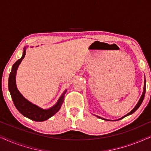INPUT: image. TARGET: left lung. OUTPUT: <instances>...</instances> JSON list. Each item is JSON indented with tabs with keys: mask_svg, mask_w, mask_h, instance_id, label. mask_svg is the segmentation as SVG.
<instances>
[{
	"mask_svg": "<svg viewBox=\"0 0 151 151\" xmlns=\"http://www.w3.org/2000/svg\"><path fill=\"white\" fill-rule=\"evenodd\" d=\"M144 78H145V76H144ZM144 88H143V93H142V96L140 97V99L139 100V101H138V102H137V104H136V106L134 107V109H133V110H132L131 111H130V112L129 113H127V115H125L124 116H123L122 117H121V118H119V119H115V120H111V119H105V118H103V117H100V116H98V115H96V117H98V118H100V119H104V120H106V121H117V120H119V119H122V118H124V117H127V116H128V115H131V114H133V113H134V112H135L138 109V108H139V107L140 106V105H141V104L142 103V102H143V100H144V96H145V92H146V79L145 78H144Z\"/></svg>",
	"mask_w": 151,
	"mask_h": 151,
	"instance_id": "1",
	"label": "left lung"
}]
</instances>
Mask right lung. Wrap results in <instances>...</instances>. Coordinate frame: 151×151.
I'll list each match as a JSON object with an SVG mask.
<instances>
[{"label": "right lung", "instance_id": "1", "mask_svg": "<svg viewBox=\"0 0 151 151\" xmlns=\"http://www.w3.org/2000/svg\"><path fill=\"white\" fill-rule=\"evenodd\" d=\"M27 47H24L22 57L18 60L14 65L12 66V71L9 74V80H8V87L10 94H11L12 100L16 108L24 117L36 122H43L47 120L53 115H54L61 108L63 104L65 95L67 92V89L63 92V93L60 97L57 102L53 106L49 109H42L38 105L33 104L27 99H26L18 91L16 86V76L18 68L21 63L22 59L24 58L26 53V49Z\"/></svg>", "mask_w": 151, "mask_h": 151}]
</instances>
